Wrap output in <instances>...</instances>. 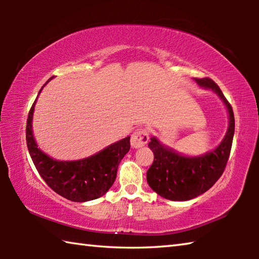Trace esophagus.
I'll return each mask as SVG.
<instances>
[{"label": "esophagus", "instance_id": "1", "mask_svg": "<svg viewBox=\"0 0 259 259\" xmlns=\"http://www.w3.org/2000/svg\"><path fill=\"white\" fill-rule=\"evenodd\" d=\"M150 140V131L145 128H139L131 136V146L139 148L145 146Z\"/></svg>", "mask_w": 259, "mask_h": 259}]
</instances>
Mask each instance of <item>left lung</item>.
I'll return each instance as SVG.
<instances>
[{
	"instance_id": "1",
	"label": "left lung",
	"mask_w": 259,
	"mask_h": 259,
	"mask_svg": "<svg viewBox=\"0 0 259 259\" xmlns=\"http://www.w3.org/2000/svg\"><path fill=\"white\" fill-rule=\"evenodd\" d=\"M198 84L211 89L226 105L230 114V125L223 142L211 152L202 156L188 157L161 145L155 137L148 143L154 153L147 170L148 185L162 198L172 201H186L203 194L216 183L226 168L234 136V114L222 90L211 78H195Z\"/></svg>"
}]
</instances>
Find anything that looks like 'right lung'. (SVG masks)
Segmentation results:
<instances>
[{"label": "right lung", "mask_w": 259, "mask_h": 259, "mask_svg": "<svg viewBox=\"0 0 259 259\" xmlns=\"http://www.w3.org/2000/svg\"><path fill=\"white\" fill-rule=\"evenodd\" d=\"M35 103L36 100L28 113L26 143L35 168L43 181L51 190L74 202H85L100 198L115 181L117 166L130 150V137L114 143L87 159L78 161L54 160L37 148L33 137L32 117Z\"/></svg>", "instance_id": "1"}]
</instances>
